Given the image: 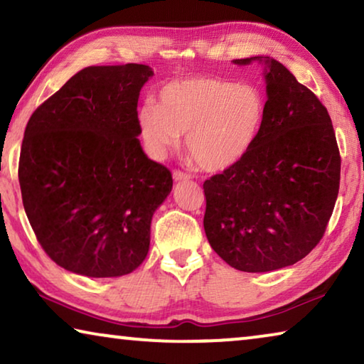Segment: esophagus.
<instances>
[{
	"instance_id": "1",
	"label": "esophagus",
	"mask_w": 364,
	"mask_h": 364,
	"mask_svg": "<svg viewBox=\"0 0 364 364\" xmlns=\"http://www.w3.org/2000/svg\"><path fill=\"white\" fill-rule=\"evenodd\" d=\"M189 175L188 173H184V171H181V170H175L173 171V180L175 181H183V180H189Z\"/></svg>"
}]
</instances>
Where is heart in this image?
<instances>
[{
	"instance_id": "heart-1",
	"label": "heart",
	"mask_w": 364,
	"mask_h": 364,
	"mask_svg": "<svg viewBox=\"0 0 364 364\" xmlns=\"http://www.w3.org/2000/svg\"><path fill=\"white\" fill-rule=\"evenodd\" d=\"M267 97L254 85L217 77H189L165 85L159 106L139 110V128L156 157L176 149L181 134L194 162L205 171L237 165L255 146L267 119Z\"/></svg>"
}]
</instances>
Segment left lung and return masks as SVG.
<instances>
[{
    "label": "left lung",
    "mask_w": 364,
    "mask_h": 364,
    "mask_svg": "<svg viewBox=\"0 0 364 364\" xmlns=\"http://www.w3.org/2000/svg\"><path fill=\"white\" fill-rule=\"evenodd\" d=\"M264 60L268 110L241 162L204 181V230L230 267L264 273L306 257L321 241L341 183V152L321 101L278 60Z\"/></svg>",
    "instance_id": "left-lung-1"
}]
</instances>
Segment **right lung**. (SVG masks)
Listing matches in <instances>:
<instances>
[{
    "mask_svg": "<svg viewBox=\"0 0 364 364\" xmlns=\"http://www.w3.org/2000/svg\"><path fill=\"white\" fill-rule=\"evenodd\" d=\"M143 64L75 73L36 107L23 133V208L46 255L72 273L115 278L147 255L151 220L173 180L139 144Z\"/></svg>",
    "mask_w": 364,
    "mask_h": 364,
    "instance_id": "1",
    "label": "right lung"
}]
</instances>
